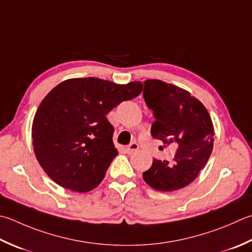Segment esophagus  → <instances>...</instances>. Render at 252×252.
<instances>
[{"mask_svg":"<svg viewBox=\"0 0 252 252\" xmlns=\"http://www.w3.org/2000/svg\"><path fill=\"white\" fill-rule=\"evenodd\" d=\"M139 149H140L139 144H137L136 142H133V143H131L129 146L126 147V151H127V153H129V154H133V153L139 151Z\"/></svg>","mask_w":252,"mask_h":252,"instance_id":"esophagus-1","label":"esophagus"}]
</instances>
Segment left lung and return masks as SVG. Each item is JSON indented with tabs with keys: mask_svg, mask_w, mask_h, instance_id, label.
Masks as SVG:
<instances>
[{
	"mask_svg": "<svg viewBox=\"0 0 252 252\" xmlns=\"http://www.w3.org/2000/svg\"><path fill=\"white\" fill-rule=\"evenodd\" d=\"M143 86L145 103L155 118L152 136L178 146L172 164L154 159L143 179L158 191L181 189L208 162L213 150V123L206 108L189 92L158 80H147Z\"/></svg>",
	"mask_w": 252,
	"mask_h": 252,
	"instance_id": "1",
	"label": "left lung"
}]
</instances>
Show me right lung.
Listing matches in <instances>:
<instances>
[{"instance_id": "right-lung-1", "label": "right lung", "mask_w": 252, "mask_h": 252, "mask_svg": "<svg viewBox=\"0 0 252 252\" xmlns=\"http://www.w3.org/2000/svg\"><path fill=\"white\" fill-rule=\"evenodd\" d=\"M141 92L140 82L118 85L95 77L72 78L54 87L39 106L32 130L44 172L65 189L96 188L118 155L107 115Z\"/></svg>"}]
</instances>
